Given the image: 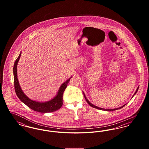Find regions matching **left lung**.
Here are the masks:
<instances>
[{"mask_svg":"<svg viewBox=\"0 0 149 149\" xmlns=\"http://www.w3.org/2000/svg\"><path fill=\"white\" fill-rule=\"evenodd\" d=\"M139 86H138L137 87V89H136V92H135V93H134V94L133 95V96H132V98H133V97L135 95V94H136V93L137 92V91H138V89H139ZM83 94H84V97H85V100H86V101L87 102V103L89 104V106H91V107H92L93 108H97V109H100V110H103V111H115V110H117V109H120V108H123V107L125 106L126 105V104H124L123 106H122L120 107H119V108H114V109H105V108H100V107H98L96 106H95V105H94V104H92L89 100H88V99L86 98V96H85V94H84V93L83 92Z\"/></svg>","mask_w":149,"mask_h":149,"instance_id":"left-lung-1","label":"left lung"}]
</instances>
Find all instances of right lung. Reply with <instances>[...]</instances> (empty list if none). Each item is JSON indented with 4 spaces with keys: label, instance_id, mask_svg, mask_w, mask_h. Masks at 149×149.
Returning a JSON list of instances; mask_svg holds the SVG:
<instances>
[{
    "label": "right lung",
    "instance_id": "right-lung-1",
    "mask_svg": "<svg viewBox=\"0 0 149 149\" xmlns=\"http://www.w3.org/2000/svg\"><path fill=\"white\" fill-rule=\"evenodd\" d=\"M21 54L22 52H21L19 56L16 59L13 66L14 89L18 98L21 100L22 102L24 103L31 109L42 113L52 112L59 109L63 106V93L72 77L69 78L61 84L56 95L50 100L45 102H40L29 99L22 90L17 78V65L21 57Z\"/></svg>",
    "mask_w": 149,
    "mask_h": 149
}]
</instances>
